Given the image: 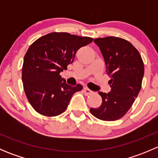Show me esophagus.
I'll return each instance as SVG.
<instances>
[{
    "label": "esophagus",
    "instance_id": "1",
    "mask_svg": "<svg viewBox=\"0 0 158 158\" xmlns=\"http://www.w3.org/2000/svg\"><path fill=\"white\" fill-rule=\"evenodd\" d=\"M83 90H84V93H85L86 95H91V94L93 93V92H92V90H90V89H89L88 87H84Z\"/></svg>",
    "mask_w": 158,
    "mask_h": 158
}]
</instances>
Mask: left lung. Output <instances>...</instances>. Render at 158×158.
I'll list each match as a JSON object with an SVG mask.
<instances>
[{"label": "left lung", "mask_w": 158, "mask_h": 158, "mask_svg": "<svg viewBox=\"0 0 158 158\" xmlns=\"http://www.w3.org/2000/svg\"><path fill=\"white\" fill-rule=\"evenodd\" d=\"M94 42L104 57L111 90L98 92L102 102L100 107L91 108L90 112L100 120H118L128 112L141 90L144 63L138 49L126 40L107 36Z\"/></svg>", "instance_id": "obj_1"}]
</instances>
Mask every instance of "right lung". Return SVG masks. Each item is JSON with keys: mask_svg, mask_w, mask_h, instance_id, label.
I'll return each instance as SVG.
<instances>
[{"mask_svg": "<svg viewBox=\"0 0 158 158\" xmlns=\"http://www.w3.org/2000/svg\"><path fill=\"white\" fill-rule=\"evenodd\" d=\"M92 40L88 36L53 32L30 45L23 58L22 81L35 111L47 117L66 111L73 94L82 90V85H68L60 73L73 63L76 51Z\"/></svg>", "mask_w": 158, "mask_h": 158, "instance_id": "1", "label": "right lung"}]
</instances>
